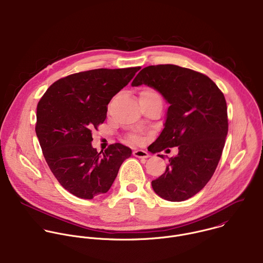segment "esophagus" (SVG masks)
Returning a JSON list of instances; mask_svg holds the SVG:
<instances>
[{
  "label": "esophagus",
  "instance_id": "esophagus-1",
  "mask_svg": "<svg viewBox=\"0 0 263 263\" xmlns=\"http://www.w3.org/2000/svg\"><path fill=\"white\" fill-rule=\"evenodd\" d=\"M133 155L137 158H148L149 155L147 152L143 151V149H136L133 152Z\"/></svg>",
  "mask_w": 263,
  "mask_h": 263
}]
</instances>
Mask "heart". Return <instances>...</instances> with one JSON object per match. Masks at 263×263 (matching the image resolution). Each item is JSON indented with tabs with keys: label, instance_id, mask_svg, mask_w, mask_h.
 <instances>
[{
	"label": "heart",
	"instance_id": "obj_1",
	"mask_svg": "<svg viewBox=\"0 0 263 263\" xmlns=\"http://www.w3.org/2000/svg\"><path fill=\"white\" fill-rule=\"evenodd\" d=\"M130 140H131L132 142H134V143H137V142H139L140 139H139L137 136H131V137H130Z\"/></svg>",
	"mask_w": 263,
	"mask_h": 263
}]
</instances>
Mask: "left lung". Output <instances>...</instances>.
<instances>
[{
  "label": "left lung",
  "mask_w": 263,
  "mask_h": 263,
  "mask_svg": "<svg viewBox=\"0 0 263 263\" xmlns=\"http://www.w3.org/2000/svg\"><path fill=\"white\" fill-rule=\"evenodd\" d=\"M141 84L158 91L169 104L152 153L179 147L152 187L168 201L187 200L209 183L220 161L228 132L225 97L206 75L170 64L143 68L131 83Z\"/></svg>",
  "instance_id": "8db88e82"
}]
</instances>
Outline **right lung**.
Masks as SVG:
<instances>
[{"label": "right lung", "instance_id": "1", "mask_svg": "<svg viewBox=\"0 0 263 263\" xmlns=\"http://www.w3.org/2000/svg\"><path fill=\"white\" fill-rule=\"evenodd\" d=\"M140 67L95 69L52 83L37 105L36 134L59 183L71 194L93 199L106 193L132 151L121 143L98 153L92 131L106 119L107 105Z\"/></svg>", "mask_w": 263, "mask_h": 263}]
</instances>
